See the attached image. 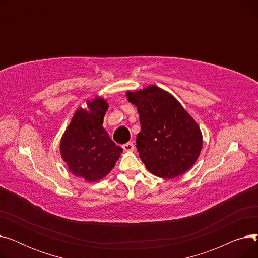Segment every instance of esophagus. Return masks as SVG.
<instances>
[{"mask_svg":"<svg viewBox=\"0 0 258 258\" xmlns=\"http://www.w3.org/2000/svg\"><path fill=\"white\" fill-rule=\"evenodd\" d=\"M122 147H123V150L125 152H133L135 150V146H134L133 142H127V143L122 145Z\"/></svg>","mask_w":258,"mask_h":258,"instance_id":"34e87169","label":"esophagus"}]
</instances>
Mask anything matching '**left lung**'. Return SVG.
<instances>
[{
  "instance_id": "obj_1",
  "label": "left lung",
  "mask_w": 258,
  "mask_h": 258,
  "mask_svg": "<svg viewBox=\"0 0 258 258\" xmlns=\"http://www.w3.org/2000/svg\"><path fill=\"white\" fill-rule=\"evenodd\" d=\"M125 94L139 113L137 150L147 170L173 179L190 169L203 147L196 120L173 95L155 85Z\"/></svg>"
}]
</instances>
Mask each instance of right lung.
Here are the masks:
<instances>
[{
	"instance_id": "obj_1",
	"label": "right lung",
	"mask_w": 258,
	"mask_h": 258,
	"mask_svg": "<svg viewBox=\"0 0 258 258\" xmlns=\"http://www.w3.org/2000/svg\"><path fill=\"white\" fill-rule=\"evenodd\" d=\"M87 107H78L62 134L59 152L68 169L89 183L98 182L111 172L123 150L102 126L107 100L95 96Z\"/></svg>"
}]
</instances>
